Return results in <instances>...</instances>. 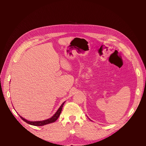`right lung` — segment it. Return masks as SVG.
<instances>
[{
  "label": "right lung",
  "mask_w": 146,
  "mask_h": 146,
  "mask_svg": "<svg viewBox=\"0 0 146 146\" xmlns=\"http://www.w3.org/2000/svg\"><path fill=\"white\" fill-rule=\"evenodd\" d=\"M64 102H63L62 104H61V107L59 108V109L58 110V111L56 112V113L54 114V116H53L52 117H50V119H46V120L44 121H29L27 120H26V119H24L23 117H21V116H19L21 117V118L23 119L24 121H25V122H27L30 125H35V126H42V125H44L46 124H48V123H52V122H55L57 119H58L60 115V114L61 113V110H62L63 107V105L64 104Z\"/></svg>",
  "instance_id": "1"
}]
</instances>
